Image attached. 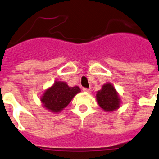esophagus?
<instances>
[{
  "mask_svg": "<svg viewBox=\"0 0 159 159\" xmlns=\"http://www.w3.org/2000/svg\"><path fill=\"white\" fill-rule=\"evenodd\" d=\"M83 91L85 92H87V93H90L91 91V89H88V88H83Z\"/></svg>",
  "mask_w": 159,
  "mask_h": 159,
  "instance_id": "1",
  "label": "esophagus"
}]
</instances>
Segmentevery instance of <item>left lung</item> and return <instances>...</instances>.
<instances>
[{"label":"left lung","mask_w":159,"mask_h":159,"mask_svg":"<svg viewBox=\"0 0 159 159\" xmlns=\"http://www.w3.org/2000/svg\"><path fill=\"white\" fill-rule=\"evenodd\" d=\"M95 98L100 108L108 113L119 109L122 103L119 94L110 82H107L102 86L100 91L96 92Z\"/></svg>","instance_id":"8db88e82"}]
</instances>
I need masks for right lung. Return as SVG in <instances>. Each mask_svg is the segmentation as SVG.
<instances>
[{
    "label": "right lung",
    "instance_id": "add662e5",
    "mask_svg": "<svg viewBox=\"0 0 159 159\" xmlns=\"http://www.w3.org/2000/svg\"><path fill=\"white\" fill-rule=\"evenodd\" d=\"M81 92L78 86L71 87L67 82L56 81L44 91L40 100L45 109L51 113H59L66 108L77 94Z\"/></svg>",
    "mask_w": 159,
    "mask_h": 159
}]
</instances>
